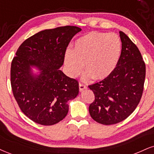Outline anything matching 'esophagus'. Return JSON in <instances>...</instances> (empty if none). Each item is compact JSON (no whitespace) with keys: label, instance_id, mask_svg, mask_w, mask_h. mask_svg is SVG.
Segmentation results:
<instances>
[{"label":"esophagus","instance_id":"1","mask_svg":"<svg viewBox=\"0 0 154 154\" xmlns=\"http://www.w3.org/2000/svg\"><path fill=\"white\" fill-rule=\"evenodd\" d=\"M86 88L87 87L85 86L84 84H83V83H80V84H79V91H82Z\"/></svg>","mask_w":154,"mask_h":154}]
</instances>
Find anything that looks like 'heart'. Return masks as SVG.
<instances>
[{
  "instance_id": "b5f03b06",
  "label": "heart",
  "mask_w": 154,
  "mask_h": 154,
  "mask_svg": "<svg viewBox=\"0 0 154 154\" xmlns=\"http://www.w3.org/2000/svg\"><path fill=\"white\" fill-rule=\"evenodd\" d=\"M121 54V41L115 33L91 32L78 38L73 51L66 50L64 64L70 77L75 78L87 70L85 80L94 78L102 80L111 75L116 67Z\"/></svg>"
}]
</instances>
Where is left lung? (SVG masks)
Here are the masks:
<instances>
[{"mask_svg":"<svg viewBox=\"0 0 154 154\" xmlns=\"http://www.w3.org/2000/svg\"><path fill=\"white\" fill-rule=\"evenodd\" d=\"M122 48L119 63L111 75L89 86L95 100L89 106L91 116L103 125L116 124L131 114L141 100L146 65L137 46L119 31Z\"/></svg>","mask_w":154,"mask_h":154,"instance_id":"left-lung-1","label":"left lung"}]
</instances>
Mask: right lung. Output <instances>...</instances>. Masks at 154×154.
Here are the masks:
<instances>
[{
  "label": "right lung",
  "mask_w": 154,
  "mask_h": 154,
  "mask_svg": "<svg viewBox=\"0 0 154 154\" xmlns=\"http://www.w3.org/2000/svg\"><path fill=\"white\" fill-rule=\"evenodd\" d=\"M81 31L70 26L43 30L17 50L11 68L13 94L23 113L34 122L51 126L62 121L68 112V100L79 94L78 81L59 68L70 41Z\"/></svg>",
  "instance_id": "1"
}]
</instances>
